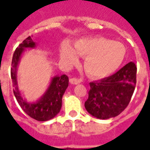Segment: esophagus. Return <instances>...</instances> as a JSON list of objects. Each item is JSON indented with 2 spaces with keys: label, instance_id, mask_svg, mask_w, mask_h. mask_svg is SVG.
<instances>
[{
  "label": "esophagus",
  "instance_id": "34e87169",
  "mask_svg": "<svg viewBox=\"0 0 150 150\" xmlns=\"http://www.w3.org/2000/svg\"><path fill=\"white\" fill-rule=\"evenodd\" d=\"M81 79H76V78H72L70 79V83L71 84H78V83H81Z\"/></svg>",
  "mask_w": 150,
  "mask_h": 150
}]
</instances>
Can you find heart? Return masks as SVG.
I'll list each match as a JSON object with an SVG mask.
<instances>
[{
	"label": "heart",
	"instance_id": "1",
	"mask_svg": "<svg viewBox=\"0 0 150 150\" xmlns=\"http://www.w3.org/2000/svg\"><path fill=\"white\" fill-rule=\"evenodd\" d=\"M126 50L122 43L102 37L79 40L74 48L63 44L61 48V59L67 64L78 62V56L84 57L83 67L92 78H103L111 75L121 65L125 57Z\"/></svg>",
	"mask_w": 150,
	"mask_h": 150
}]
</instances>
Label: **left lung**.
I'll return each instance as SVG.
<instances>
[{
	"instance_id": "obj_1",
	"label": "left lung",
	"mask_w": 150,
	"mask_h": 150,
	"mask_svg": "<svg viewBox=\"0 0 150 150\" xmlns=\"http://www.w3.org/2000/svg\"><path fill=\"white\" fill-rule=\"evenodd\" d=\"M137 67L130 62L112 75L91 82L85 108L91 116L105 120L118 116L129 105L137 83Z\"/></svg>"
}]
</instances>
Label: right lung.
<instances>
[{
    "mask_svg": "<svg viewBox=\"0 0 150 150\" xmlns=\"http://www.w3.org/2000/svg\"><path fill=\"white\" fill-rule=\"evenodd\" d=\"M36 43L31 37L21 43L15 50L12 59L11 78L13 87V93L22 110L31 118L38 121H46L52 119L60 112L62 108V98L68 87L69 79L66 75H56L53 77L49 87L39 100L34 103H28L21 96L18 89L17 71L22 54L26 48H35Z\"/></svg>",
    "mask_w": 150,
    "mask_h": 150,
    "instance_id": "obj_1",
    "label": "right lung"
}]
</instances>
